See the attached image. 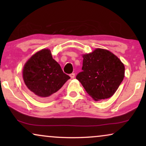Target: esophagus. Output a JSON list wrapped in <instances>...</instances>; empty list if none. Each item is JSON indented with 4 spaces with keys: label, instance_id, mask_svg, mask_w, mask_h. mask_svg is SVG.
I'll return each instance as SVG.
<instances>
[{
    "label": "esophagus",
    "instance_id": "esophagus-1",
    "mask_svg": "<svg viewBox=\"0 0 146 146\" xmlns=\"http://www.w3.org/2000/svg\"><path fill=\"white\" fill-rule=\"evenodd\" d=\"M70 76L71 77V78H74V77H75V74L74 73H72L70 75Z\"/></svg>",
    "mask_w": 146,
    "mask_h": 146
}]
</instances>
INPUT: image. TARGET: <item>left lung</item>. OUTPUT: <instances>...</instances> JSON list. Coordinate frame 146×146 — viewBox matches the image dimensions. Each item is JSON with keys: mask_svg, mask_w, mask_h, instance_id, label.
<instances>
[{"mask_svg": "<svg viewBox=\"0 0 146 146\" xmlns=\"http://www.w3.org/2000/svg\"><path fill=\"white\" fill-rule=\"evenodd\" d=\"M82 57V72L76 79L87 93L96 101L112 96L124 78L123 64L111 52L102 48Z\"/></svg>", "mask_w": 146, "mask_h": 146, "instance_id": "left-lung-1", "label": "left lung"}]
</instances>
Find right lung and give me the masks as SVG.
<instances>
[{
	"instance_id": "obj_1",
	"label": "right lung",
	"mask_w": 146,
	"mask_h": 146,
	"mask_svg": "<svg viewBox=\"0 0 146 146\" xmlns=\"http://www.w3.org/2000/svg\"><path fill=\"white\" fill-rule=\"evenodd\" d=\"M23 76L29 90L42 98L52 96L70 78L52 58L49 49L32 56L24 66Z\"/></svg>"
}]
</instances>
